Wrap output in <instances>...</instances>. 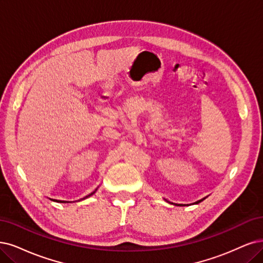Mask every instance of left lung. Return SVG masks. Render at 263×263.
<instances>
[{"label":"left lung","mask_w":263,"mask_h":263,"mask_svg":"<svg viewBox=\"0 0 263 263\" xmlns=\"http://www.w3.org/2000/svg\"><path fill=\"white\" fill-rule=\"evenodd\" d=\"M164 200H167L166 198H163ZM168 202H170V203H172V205H176V206H189V203H176V202H172V201H169V200H167ZM198 201H196V202H194V203H197Z\"/></svg>","instance_id":"1"}]
</instances>
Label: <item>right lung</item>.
Masks as SVG:
<instances>
[{
    "label": "right lung",
    "mask_w": 263,
    "mask_h": 263,
    "mask_svg": "<svg viewBox=\"0 0 263 263\" xmlns=\"http://www.w3.org/2000/svg\"><path fill=\"white\" fill-rule=\"evenodd\" d=\"M96 191H97V189H95V191H94V192H92L91 194H89V195H86V196H84L83 198H81V199H79V200H76V201H80V200H83V199H85V198H87V197L92 196L93 194H94ZM48 199H50V200H53V201H57V202H74V201H69V200H58V199H54V198H50V197H48Z\"/></svg>",
    "instance_id": "obj_1"
}]
</instances>
